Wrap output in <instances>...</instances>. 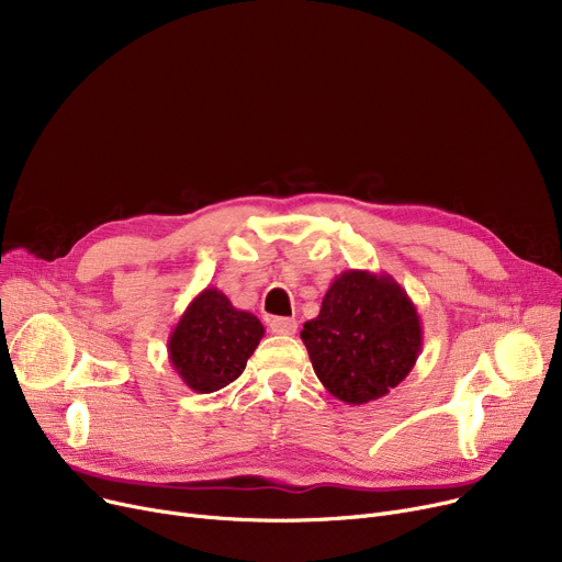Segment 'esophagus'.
Returning a JSON list of instances; mask_svg holds the SVG:
<instances>
[{
    "instance_id": "obj_1",
    "label": "esophagus",
    "mask_w": 562,
    "mask_h": 562,
    "mask_svg": "<svg viewBox=\"0 0 562 562\" xmlns=\"http://www.w3.org/2000/svg\"><path fill=\"white\" fill-rule=\"evenodd\" d=\"M269 328H271V333H276V335L289 337V335H296L299 321H296V318H286V316H276V318L269 321Z\"/></svg>"
}]
</instances>
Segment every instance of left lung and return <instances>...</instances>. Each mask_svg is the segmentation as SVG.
I'll return each mask as SVG.
<instances>
[{
  "label": "left lung",
  "mask_w": 562,
  "mask_h": 562,
  "mask_svg": "<svg viewBox=\"0 0 562 562\" xmlns=\"http://www.w3.org/2000/svg\"><path fill=\"white\" fill-rule=\"evenodd\" d=\"M301 339L321 385L346 405H362L407 378L424 330L415 303L392 276L350 269L333 280Z\"/></svg>",
  "instance_id": "obj_1"
}]
</instances>
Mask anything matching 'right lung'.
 Segmentation results:
<instances>
[{
  "label": "right lung",
  "instance_id": "right-lung-1",
  "mask_svg": "<svg viewBox=\"0 0 562 562\" xmlns=\"http://www.w3.org/2000/svg\"><path fill=\"white\" fill-rule=\"evenodd\" d=\"M263 337L261 321L236 310L216 286L202 289L168 337V360L198 394L227 387L246 369Z\"/></svg>",
  "mask_w": 562,
  "mask_h": 562
}]
</instances>
